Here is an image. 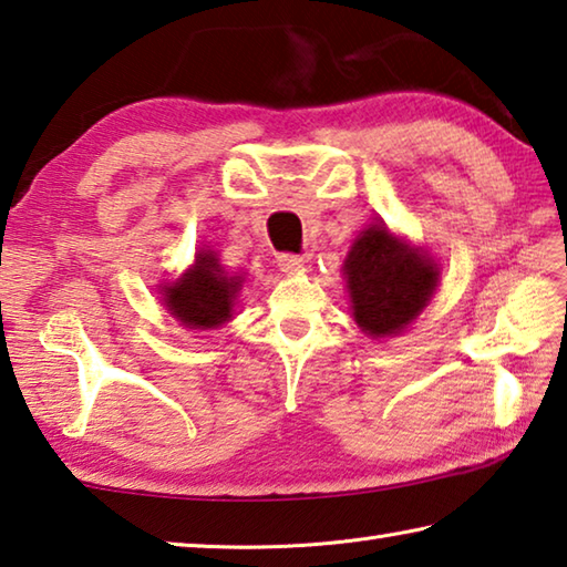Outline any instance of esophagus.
Listing matches in <instances>:
<instances>
[{
  "label": "esophagus",
  "mask_w": 567,
  "mask_h": 567,
  "mask_svg": "<svg viewBox=\"0 0 567 567\" xmlns=\"http://www.w3.org/2000/svg\"><path fill=\"white\" fill-rule=\"evenodd\" d=\"M277 265H280L282 272H300L305 267V257L292 255V252H282V255H277Z\"/></svg>",
  "instance_id": "34e87169"
}]
</instances>
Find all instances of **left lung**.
Here are the masks:
<instances>
[{
  "label": "left lung",
  "mask_w": 567,
  "mask_h": 567,
  "mask_svg": "<svg viewBox=\"0 0 567 567\" xmlns=\"http://www.w3.org/2000/svg\"><path fill=\"white\" fill-rule=\"evenodd\" d=\"M342 270L354 322L374 339L404 332L424 312L439 282V265L384 223L357 235Z\"/></svg>",
  "instance_id": "8db88e82"
}]
</instances>
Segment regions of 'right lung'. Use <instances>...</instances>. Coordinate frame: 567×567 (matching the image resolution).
Masks as SVG:
<instances>
[{"instance_id": "obj_1", "label": "right lung", "mask_w": 567, "mask_h": 567, "mask_svg": "<svg viewBox=\"0 0 567 567\" xmlns=\"http://www.w3.org/2000/svg\"><path fill=\"white\" fill-rule=\"evenodd\" d=\"M240 275H228L213 250H200L195 262L173 285H163V305L190 329H215L233 317L243 290Z\"/></svg>"}]
</instances>
